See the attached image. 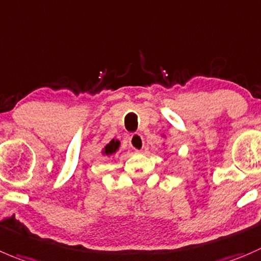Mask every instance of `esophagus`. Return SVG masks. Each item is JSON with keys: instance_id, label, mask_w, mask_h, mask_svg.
<instances>
[{"instance_id": "34e87169", "label": "esophagus", "mask_w": 261, "mask_h": 261, "mask_svg": "<svg viewBox=\"0 0 261 261\" xmlns=\"http://www.w3.org/2000/svg\"><path fill=\"white\" fill-rule=\"evenodd\" d=\"M129 146L136 151H141L145 146V141H143V137L140 135V133H133L130 137H129Z\"/></svg>"}]
</instances>
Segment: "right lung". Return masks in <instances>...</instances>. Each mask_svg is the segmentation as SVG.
<instances>
[{"label":"right lung","instance_id":"right-lung-1","mask_svg":"<svg viewBox=\"0 0 261 261\" xmlns=\"http://www.w3.org/2000/svg\"><path fill=\"white\" fill-rule=\"evenodd\" d=\"M119 147H120V141L119 140H111L110 142L106 143L105 146L102 147V150H101V153H102L103 156H111L113 153H115L116 151L119 150Z\"/></svg>","mask_w":261,"mask_h":261}]
</instances>
